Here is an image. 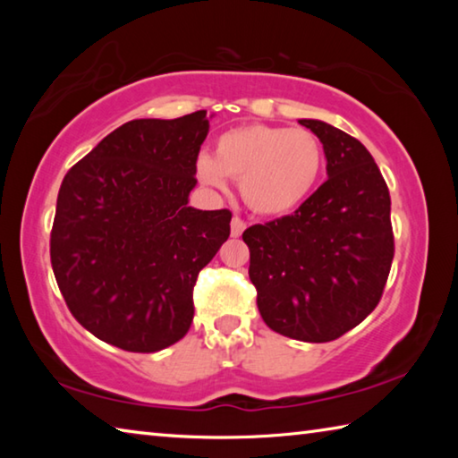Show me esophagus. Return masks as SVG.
<instances>
[{"label":"esophagus","mask_w":458,"mask_h":458,"mask_svg":"<svg viewBox=\"0 0 458 458\" xmlns=\"http://www.w3.org/2000/svg\"><path fill=\"white\" fill-rule=\"evenodd\" d=\"M244 228H246L244 220H240L238 216H234V218H232V222H230V234L234 236V238H238L244 232Z\"/></svg>","instance_id":"34e87169"}]
</instances>
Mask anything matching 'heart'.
Segmentation results:
<instances>
[{
  "mask_svg": "<svg viewBox=\"0 0 458 458\" xmlns=\"http://www.w3.org/2000/svg\"><path fill=\"white\" fill-rule=\"evenodd\" d=\"M323 164V145L311 131L244 125L218 137L214 157L198 155L196 174L214 190H224L234 177L250 210L281 216L311 196Z\"/></svg>",
  "mask_w": 458,
  "mask_h": 458,
  "instance_id": "1",
  "label": "heart"
}]
</instances>
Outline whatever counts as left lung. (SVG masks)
Returning <instances> with one entry per match:
<instances>
[{
	"mask_svg": "<svg viewBox=\"0 0 458 458\" xmlns=\"http://www.w3.org/2000/svg\"><path fill=\"white\" fill-rule=\"evenodd\" d=\"M327 182L299 210L244 230L257 305L270 329L325 344L374 311L394 259L390 191L358 139L317 119Z\"/></svg>",
	"mask_w": 458,
	"mask_h": 458,
	"instance_id": "1",
	"label": "left lung"
}]
</instances>
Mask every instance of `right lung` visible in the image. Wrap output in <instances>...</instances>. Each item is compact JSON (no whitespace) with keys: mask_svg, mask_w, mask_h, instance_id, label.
<instances>
[{"mask_svg":"<svg viewBox=\"0 0 458 458\" xmlns=\"http://www.w3.org/2000/svg\"><path fill=\"white\" fill-rule=\"evenodd\" d=\"M212 117L129 121L60 185L54 276L76 321L105 344L151 353L190 329L198 273L232 220L228 210L188 206Z\"/></svg>","mask_w":458,"mask_h":458,"instance_id":"right-lung-1","label":"right lung"}]
</instances>
